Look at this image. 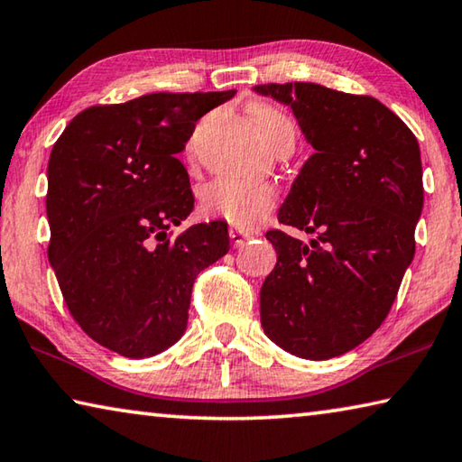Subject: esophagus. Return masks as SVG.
<instances>
[{
  "label": "esophagus",
  "instance_id": "obj_1",
  "mask_svg": "<svg viewBox=\"0 0 462 462\" xmlns=\"http://www.w3.org/2000/svg\"><path fill=\"white\" fill-rule=\"evenodd\" d=\"M230 238H232L234 246H242L246 240L253 238V232H245L240 228H230Z\"/></svg>",
  "mask_w": 462,
  "mask_h": 462
}]
</instances>
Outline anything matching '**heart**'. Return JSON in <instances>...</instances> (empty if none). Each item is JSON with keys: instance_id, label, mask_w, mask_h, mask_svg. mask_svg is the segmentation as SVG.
Listing matches in <instances>:
<instances>
[{"instance_id": "1", "label": "heart", "mask_w": 462, "mask_h": 462, "mask_svg": "<svg viewBox=\"0 0 462 462\" xmlns=\"http://www.w3.org/2000/svg\"><path fill=\"white\" fill-rule=\"evenodd\" d=\"M253 118L263 138L271 143L279 132L293 130L285 114L271 106H256ZM277 201L275 187L263 181H245V179L220 177L209 181L199 193V209L208 217L236 226H253L267 216Z\"/></svg>"}]
</instances>
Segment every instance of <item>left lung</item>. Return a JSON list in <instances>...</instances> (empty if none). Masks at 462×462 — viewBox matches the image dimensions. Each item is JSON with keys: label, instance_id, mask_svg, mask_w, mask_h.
Listing matches in <instances>:
<instances>
[{"label": "left lung", "instance_id": "8db88e82", "mask_svg": "<svg viewBox=\"0 0 462 462\" xmlns=\"http://www.w3.org/2000/svg\"><path fill=\"white\" fill-rule=\"evenodd\" d=\"M254 91L291 107L314 146L279 222L316 238L303 245L267 232L277 264L261 287V324L287 353L326 361L377 330L413 261L424 208L420 146L371 96L300 81Z\"/></svg>", "mask_w": 462, "mask_h": 462}]
</instances>
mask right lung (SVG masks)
Listing matches in <instances>:
<instances>
[{
  "instance_id": "add662e5",
  "label": "right lung",
  "mask_w": 462,
  "mask_h": 462,
  "mask_svg": "<svg viewBox=\"0 0 462 462\" xmlns=\"http://www.w3.org/2000/svg\"><path fill=\"white\" fill-rule=\"evenodd\" d=\"M230 91L148 93L93 106L69 122L49 159V261L75 322L128 358L181 338L195 277L230 250L222 220L169 228L193 209L177 154L195 122Z\"/></svg>"
}]
</instances>
